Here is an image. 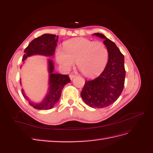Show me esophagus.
I'll return each instance as SVG.
<instances>
[{"instance_id": "34e87169", "label": "esophagus", "mask_w": 153, "mask_h": 153, "mask_svg": "<svg viewBox=\"0 0 153 153\" xmlns=\"http://www.w3.org/2000/svg\"><path fill=\"white\" fill-rule=\"evenodd\" d=\"M75 76H76V75H74V74H70V75H69V78H70L71 80H72L73 78Z\"/></svg>"}]
</instances>
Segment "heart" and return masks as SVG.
Returning a JSON list of instances; mask_svg holds the SVG:
<instances>
[{"mask_svg": "<svg viewBox=\"0 0 153 153\" xmlns=\"http://www.w3.org/2000/svg\"><path fill=\"white\" fill-rule=\"evenodd\" d=\"M63 49L56 53L58 62L68 70L76 61L78 68L87 77L100 75L108 62V51L100 41L84 38H73L63 43Z\"/></svg>", "mask_w": 153, "mask_h": 153, "instance_id": "heart-1", "label": "heart"}]
</instances>
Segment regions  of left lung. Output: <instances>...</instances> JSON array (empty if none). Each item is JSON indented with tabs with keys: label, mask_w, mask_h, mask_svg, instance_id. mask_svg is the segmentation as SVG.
Returning <instances> with one entry per match:
<instances>
[{
	"label": "left lung",
	"mask_w": 153,
	"mask_h": 153,
	"mask_svg": "<svg viewBox=\"0 0 153 153\" xmlns=\"http://www.w3.org/2000/svg\"><path fill=\"white\" fill-rule=\"evenodd\" d=\"M94 35L105 39L108 51L107 64L100 75L92 80H85L81 92L84 102L94 108L106 107L114 103L122 93L126 71L123 54L113 41L100 33Z\"/></svg>",
	"instance_id": "8db88e82"
}]
</instances>
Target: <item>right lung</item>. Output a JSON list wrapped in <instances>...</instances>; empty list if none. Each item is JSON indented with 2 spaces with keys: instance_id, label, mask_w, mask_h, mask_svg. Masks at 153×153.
Returning a JSON list of instances; mask_svg holds the SVG:
<instances>
[{
  "instance_id": "obj_1",
  "label": "right lung",
  "mask_w": 153,
  "mask_h": 153,
  "mask_svg": "<svg viewBox=\"0 0 153 153\" xmlns=\"http://www.w3.org/2000/svg\"><path fill=\"white\" fill-rule=\"evenodd\" d=\"M58 36L50 34H45L32 40L25 49V54L23 57V61H25L27 57L34 54L43 55L45 56H52L55 52ZM49 91L46 98L42 102L38 104H34L29 102L30 105L38 110H48L52 108L60 99L62 90L64 86L71 80L68 75H61L53 73V64L51 60H49ZM22 94L26 98L24 92Z\"/></svg>"
}]
</instances>
